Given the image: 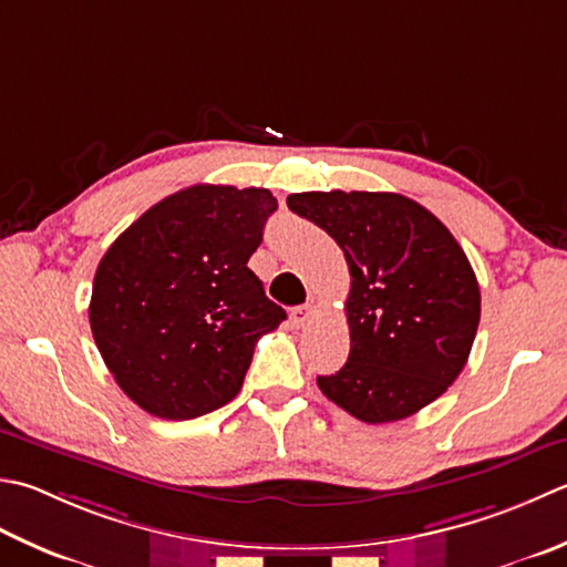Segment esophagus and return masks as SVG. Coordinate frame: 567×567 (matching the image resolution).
<instances>
[{"label":"esophagus","mask_w":567,"mask_h":567,"mask_svg":"<svg viewBox=\"0 0 567 567\" xmlns=\"http://www.w3.org/2000/svg\"><path fill=\"white\" fill-rule=\"evenodd\" d=\"M315 317V305H302V307H295L290 312V321L295 327H305L309 319Z\"/></svg>","instance_id":"1"}]
</instances>
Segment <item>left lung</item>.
<instances>
[{
    "mask_svg": "<svg viewBox=\"0 0 567 567\" xmlns=\"http://www.w3.org/2000/svg\"><path fill=\"white\" fill-rule=\"evenodd\" d=\"M287 206L337 240L351 272L349 361L319 375V391L369 425L437 401L467 363L482 315L480 282L447 226L388 192H305Z\"/></svg>",
    "mask_w": 567,
    "mask_h": 567,
    "instance_id": "obj_1",
    "label": "left lung"
}]
</instances>
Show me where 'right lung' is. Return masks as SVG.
<instances>
[{
  "label": "right lung",
  "mask_w": 567,
  "mask_h": 567,
  "mask_svg": "<svg viewBox=\"0 0 567 567\" xmlns=\"http://www.w3.org/2000/svg\"><path fill=\"white\" fill-rule=\"evenodd\" d=\"M275 208L268 188L196 184L144 210L103 255L93 339L150 415L192 420L233 401L255 343L287 317L248 268Z\"/></svg>",
  "instance_id": "obj_1"
}]
</instances>
